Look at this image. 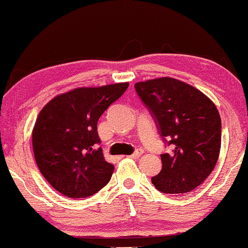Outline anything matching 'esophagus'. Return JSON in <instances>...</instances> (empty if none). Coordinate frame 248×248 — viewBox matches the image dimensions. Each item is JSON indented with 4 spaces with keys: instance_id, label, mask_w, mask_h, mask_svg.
<instances>
[{
    "instance_id": "esophagus-1",
    "label": "esophagus",
    "mask_w": 248,
    "mask_h": 248,
    "mask_svg": "<svg viewBox=\"0 0 248 248\" xmlns=\"http://www.w3.org/2000/svg\"><path fill=\"white\" fill-rule=\"evenodd\" d=\"M142 154H143V150H142V149H138L137 152H134L130 157H131V158L137 159V158H139V157H140L141 155H142Z\"/></svg>"
}]
</instances>
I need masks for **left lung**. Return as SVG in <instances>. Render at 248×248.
Here are the masks:
<instances>
[{"label":"left lung","instance_id":"8db88e82","mask_svg":"<svg viewBox=\"0 0 248 248\" xmlns=\"http://www.w3.org/2000/svg\"><path fill=\"white\" fill-rule=\"evenodd\" d=\"M136 92L156 122L169 153L152 182L164 194H186L214 170L221 148L217 107L194 86L171 77L136 83Z\"/></svg>","mask_w":248,"mask_h":248}]
</instances>
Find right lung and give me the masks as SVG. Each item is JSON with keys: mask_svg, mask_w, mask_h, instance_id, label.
Returning <instances> with one entry per match:
<instances>
[{"mask_svg": "<svg viewBox=\"0 0 248 248\" xmlns=\"http://www.w3.org/2000/svg\"><path fill=\"white\" fill-rule=\"evenodd\" d=\"M128 88L116 83L78 88L57 95L38 114L33 150L42 175L69 198L94 195L110 180L114 165L106 162L96 125L106 109Z\"/></svg>", "mask_w": 248, "mask_h": 248, "instance_id": "right-lung-1", "label": "right lung"}]
</instances>
